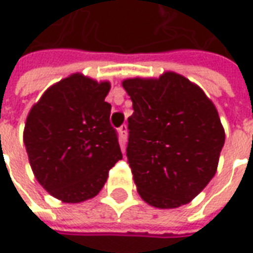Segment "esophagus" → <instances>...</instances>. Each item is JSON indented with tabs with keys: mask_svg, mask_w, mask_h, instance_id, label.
I'll list each match as a JSON object with an SVG mask.
<instances>
[{
	"mask_svg": "<svg viewBox=\"0 0 253 253\" xmlns=\"http://www.w3.org/2000/svg\"><path fill=\"white\" fill-rule=\"evenodd\" d=\"M118 133H120V139H121V143L125 145L126 143V139H128V126L124 124L118 128Z\"/></svg>",
	"mask_w": 253,
	"mask_h": 253,
	"instance_id": "obj_1",
	"label": "esophagus"
}]
</instances>
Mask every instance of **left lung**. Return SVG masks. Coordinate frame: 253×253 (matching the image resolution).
Masks as SVG:
<instances>
[{"instance_id":"1","label":"left lung","mask_w":253,"mask_h":253,"mask_svg":"<svg viewBox=\"0 0 253 253\" xmlns=\"http://www.w3.org/2000/svg\"><path fill=\"white\" fill-rule=\"evenodd\" d=\"M133 114L126 157L142 199L160 209L186 205L217 170L224 129L214 104L184 76L126 79Z\"/></svg>"}]
</instances>
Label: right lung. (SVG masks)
<instances>
[{"instance_id":"right-lung-1","label":"right lung","mask_w":253,"mask_h":253,"mask_svg":"<svg viewBox=\"0 0 253 253\" xmlns=\"http://www.w3.org/2000/svg\"><path fill=\"white\" fill-rule=\"evenodd\" d=\"M110 83L75 74L32 107L23 142L36 179L65 203L94 198L123 153L104 101Z\"/></svg>"}]
</instances>
